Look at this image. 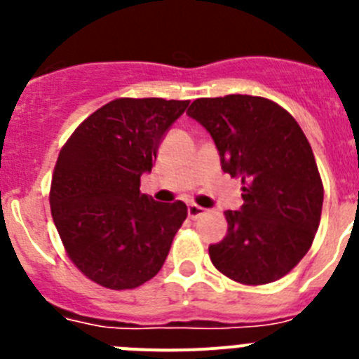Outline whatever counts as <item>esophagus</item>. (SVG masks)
I'll return each instance as SVG.
<instances>
[{
    "label": "esophagus",
    "instance_id": "esophagus-1",
    "mask_svg": "<svg viewBox=\"0 0 359 359\" xmlns=\"http://www.w3.org/2000/svg\"><path fill=\"white\" fill-rule=\"evenodd\" d=\"M187 214H189L190 219H198L201 217V215L207 214V210L199 207V205H194V203H192V205H189V208H187Z\"/></svg>",
    "mask_w": 359,
    "mask_h": 359
}]
</instances>
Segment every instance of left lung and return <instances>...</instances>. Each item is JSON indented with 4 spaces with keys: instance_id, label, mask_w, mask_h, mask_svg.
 <instances>
[{
    "instance_id": "left-lung-1",
    "label": "left lung",
    "mask_w": 359,
    "mask_h": 359,
    "mask_svg": "<svg viewBox=\"0 0 359 359\" xmlns=\"http://www.w3.org/2000/svg\"><path fill=\"white\" fill-rule=\"evenodd\" d=\"M187 115L210 133L221 167L243 183V207L226 210L228 230L210 244L215 268L246 286L287 275L311 248L323 185L297 120L273 100L252 95L198 98Z\"/></svg>"
}]
</instances>
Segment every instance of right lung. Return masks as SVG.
Listing matches in <instances>:
<instances>
[{
    "label": "right lung",
    "instance_id": "1",
    "mask_svg": "<svg viewBox=\"0 0 359 359\" xmlns=\"http://www.w3.org/2000/svg\"><path fill=\"white\" fill-rule=\"evenodd\" d=\"M189 100L116 98L79 126L59 152L50 208L72 262L107 290L151 280L187 219L182 201L140 192L165 133Z\"/></svg>",
    "mask_w": 359,
    "mask_h": 359
}]
</instances>
